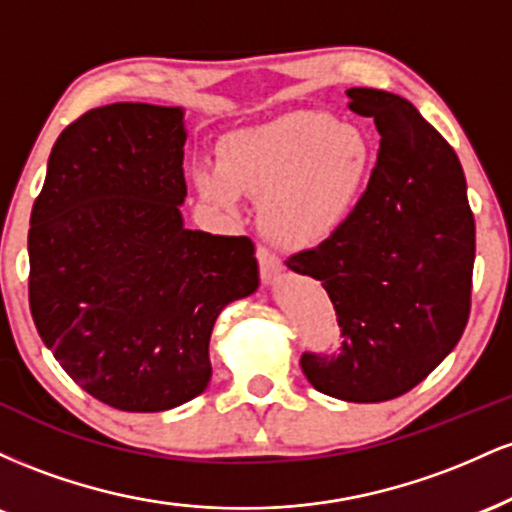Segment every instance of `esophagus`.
Listing matches in <instances>:
<instances>
[{
	"label": "esophagus",
	"instance_id": "1",
	"mask_svg": "<svg viewBox=\"0 0 512 512\" xmlns=\"http://www.w3.org/2000/svg\"><path fill=\"white\" fill-rule=\"evenodd\" d=\"M257 262H260V274H262L264 281H272V279H276V276H279L281 260H279V255H276V252L260 245V248H257Z\"/></svg>",
	"mask_w": 512,
	"mask_h": 512
}]
</instances>
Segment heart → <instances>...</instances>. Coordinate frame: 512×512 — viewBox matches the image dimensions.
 I'll use <instances>...</instances> for the list:
<instances>
[{
    "instance_id": "b5f03b06",
    "label": "heart",
    "mask_w": 512,
    "mask_h": 512,
    "mask_svg": "<svg viewBox=\"0 0 512 512\" xmlns=\"http://www.w3.org/2000/svg\"><path fill=\"white\" fill-rule=\"evenodd\" d=\"M375 149L368 134L317 110H296L226 134L219 166L197 163L199 195L238 214L243 195L262 199V226L274 243L313 250L354 219Z\"/></svg>"
}]
</instances>
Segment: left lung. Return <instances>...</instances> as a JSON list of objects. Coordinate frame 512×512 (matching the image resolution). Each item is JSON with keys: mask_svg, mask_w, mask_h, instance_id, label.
<instances>
[{"mask_svg": "<svg viewBox=\"0 0 512 512\" xmlns=\"http://www.w3.org/2000/svg\"><path fill=\"white\" fill-rule=\"evenodd\" d=\"M346 96L375 120L378 163L344 231L286 264L325 286L344 337L337 354L301 356L310 385L344 402H387L419 385L467 327L474 214L455 151L407 98Z\"/></svg>", "mask_w": 512, "mask_h": 512, "instance_id": "left-lung-1", "label": "left lung"}]
</instances>
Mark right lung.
I'll return each instance as SVG.
<instances>
[{
	"instance_id": "1",
	"label": "right lung",
	"mask_w": 512,
	"mask_h": 512,
	"mask_svg": "<svg viewBox=\"0 0 512 512\" xmlns=\"http://www.w3.org/2000/svg\"><path fill=\"white\" fill-rule=\"evenodd\" d=\"M182 108L113 103L57 137L28 231L40 339L113 409L166 411L207 390L209 339L260 286L248 236L182 226Z\"/></svg>"
}]
</instances>
